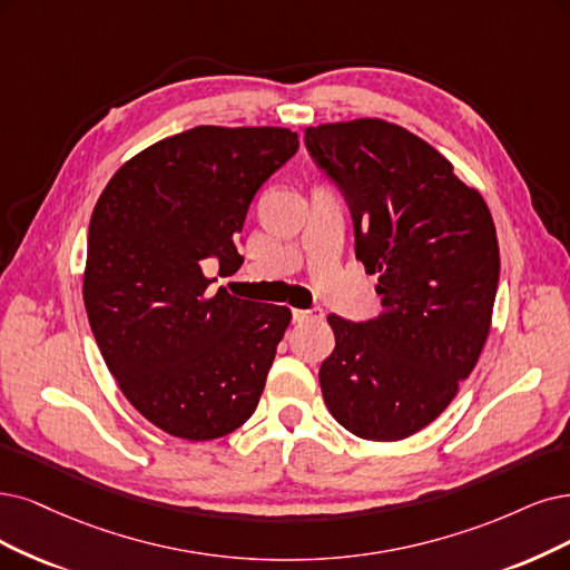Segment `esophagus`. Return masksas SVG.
I'll return each instance as SVG.
<instances>
[{"instance_id":"1","label":"esophagus","mask_w":570,"mask_h":570,"mask_svg":"<svg viewBox=\"0 0 570 570\" xmlns=\"http://www.w3.org/2000/svg\"><path fill=\"white\" fill-rule=\"evenodd\" d=\"M324 320L322 307H309V309H293V322L305 324V322H320Z\"/></svg>"}]
</instances>
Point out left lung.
<instances>
[{"instance_id":"obj_1","label":"left lung","mask_w":570,"mask_h":570,"mask_svg":"<svg viewBox=\"0 0 570 570\" xmlns=\"http://www.w3.org/2000/svg\"><path fill=\"white\" fill-rule=\"evenodd\" d=\"M305 147L343 195L354 256L383 298L368 322L328 314L324 402L356 436L406 439L453 402L489 338L500 282L491 210L432 145L383 119L309 126Z\"/></svg>"}]
</instances>
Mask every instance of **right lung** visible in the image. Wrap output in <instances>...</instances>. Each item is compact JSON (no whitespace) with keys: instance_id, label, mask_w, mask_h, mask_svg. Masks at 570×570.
<instances>
[{"instance_id":"right-lung-1","label":"right lung","mask_w":570,"mask_h":570,"mask_svg":"<svg viewBox=\"0 0 570 570\" xmlns=\"http://www.w3.org/2000/svg\"><path fill=\"white\" fill-rule=\"evenodd\" d=\"M288 129L197 126L126 161L94 208L83 272L94 338L124 396L159 430L208 441L256 411L291 309L208 293L258 189L298 153Z\"/></svg>"}]
</instances>
